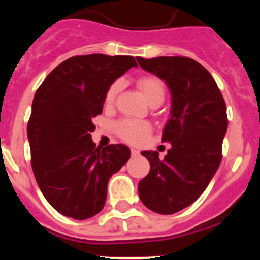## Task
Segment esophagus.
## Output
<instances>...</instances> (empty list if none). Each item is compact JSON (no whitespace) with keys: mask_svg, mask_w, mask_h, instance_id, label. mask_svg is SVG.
Instances as JSON below:
<instances>
[{"mask_svg":"<svg viewBox=\"0 0 260 260\" xmlns=\"http://www.w3.org/2000/svg\"><path fill=\"white\" fill-rule=\"evenodd\" d=\"M132 155L133 156H138V155H139V151L135 150V148H132Z\"/></svg>","mask_w":260,"mask_h":260,"instance_id":"obj_1","label":"esophagus"}]
</instances>
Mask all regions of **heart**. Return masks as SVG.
I'll return each mask as SVG.
<instances>
[{
    "label": "heart",
    "mask_w": 260,
    "mask_h": 260,
    "mask_svg": "<svg viewBox=\"0 0 260 260\" xmlns=\"http://www.w3.org/2000/svg\"><path fill=\"white\" fill-rule=\"evenodd\" d=\"M138 89L143 93L148 104L152 107H157L161 104L165 99V86L161 79L153 75H143L137 80ZM121 88L119 82H114L108 88L104 98V105L107 108L113 107L116 98ZM116 133L121 139L127 143L138 144L146 139V137L151 133L150 123L144 121H137V119H122L116 125Z\"/></svg>",
    "instance_id": "heart-1"
}]
</instances>
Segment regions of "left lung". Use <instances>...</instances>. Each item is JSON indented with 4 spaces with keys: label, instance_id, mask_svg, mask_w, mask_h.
<instances>
[{
    "label": "left lung",
    "instance_id": "8db88e82",
    "mask_svg": "<svg viewBox=\"0 0 260 260\" xmlns=\"http://www.w3.org/2000/svg\"><path fill=\"white\" fill-rule=\"evenodd\" d=\"M144 70L165 80L172 93V117L162 142L172 144L164 158L143 151L150 173L138 185L142 203L151 211L172 215L203 194L222 158L228 128L226 105L212 75L189 57H137Z\"/></svg>",
    "mask_w": 260,
    "mask_h": 260
}]
</instances>
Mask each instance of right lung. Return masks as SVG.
I'll return each instance as SVG.
<instances>
[{
  "label": "right lung",
  "instance_id": "1",
  "mask_svg": "<svg viewBox=\"0 0 260 260\" xmlns=\"http://www.w3.org/2000/svg\"><path fill=\"white\" fill-rule=\"evenodd\" d=\"M133 66L132 56H74L53 69L36 91L27 125L32 171L45 199L68 217L98 215L108 181L130 158L123 144L96 147L91 133L110 84Z\"/></svg>",
  "mask_w": 260,
  "mask_h": 260
}]
</instances>
